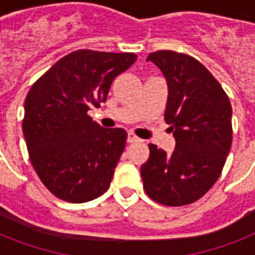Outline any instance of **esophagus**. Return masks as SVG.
<instances>
[{"mask_svg": "<svg viewBox=\"0 0 255 255\" xmlns=\"http://www.w3.org/2000/svg\"><path fill=\"white\" fill-rule=\"evenodd\" d=\"M127 141H128V143H135V141H139V137H137V136H136L135 133H132V132H129V133H128Z\"/></svg>", "mask_w": 255, "mask_h": 255, "instance_id": "esophagus-1", "label": "esophagus"}]
</instances>
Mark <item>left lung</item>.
I'll list each match as a JSON object with an SVG mask.
<instances>
[{
  "instance_id": "8db88e82",
  "label": "left lung",
  "mask_w": 255,
  "mask_h": 255,
  "mask_svg": "<svg viewBox=\"0 0 255 255\" xmlns=\"http://www.w3.org/2000/svg\"><path fill=\"white\" fill-rule=\"evenodd\" d=\"M147 61L167 78L164 120L176 147L167 155L149 144V157L140 168L144 190L163 205H188L214 185L225 165L233 140L232 104L217 79L193 57L159 50Z\"/></svg>"
}]
</instances>
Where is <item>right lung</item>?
<instances>
[{"label": "right lung", "mask_w": 255, "mask_h": 255, "mask_svg": "<svg viewBox=\"0 0 255 255\" xmlns=\"http://www.w3.org/2000/svg\"><path fill=\"white\" fill-rule=\"evenodd\" d=\"M133 53L77 50L38 79L25 99L22 131L42 184L67 202H86L108 189L127 141L123 128H103L87 114L107 99Z\"/></svg>", "instance_id": "right-lung-1"}]
</instances>
